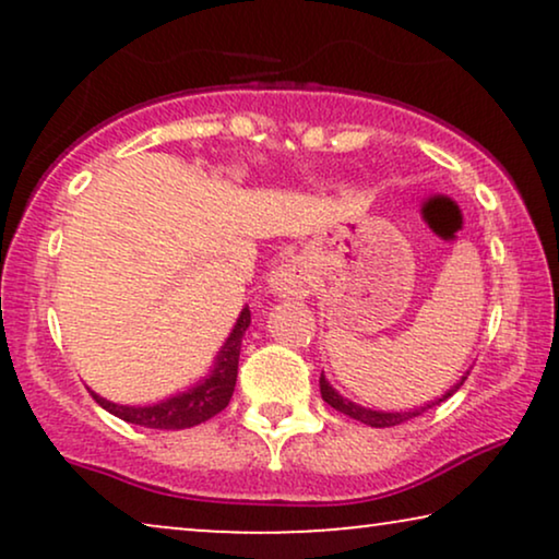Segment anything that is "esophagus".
<instances>
[{"instance_id":"1","label":"esophagus","mask_w":559,"mask_h":559,"mask_svg":"<svg viewBox=\"0 0 559 559\" xmlns=\"http://www.w3.org/2000/svg\"><path fill=\"white\" fill-rule=\"evenodd\" d=\"M270 289L280 297H308L312 293V274L302 259H282L270 272Z\"/></svg>"}]
</instances>
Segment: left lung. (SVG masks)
<instances>
[{"mask_svg":"<svg viewBox=\"0 0 559 559\" xmlns=\"http://www.w3.org/2000/svg\"><path fill=\"white\" fill-rule=\"evenodd\" d=\"M465 377H468V371H465ZM465 377H461V381H457V384L450 386L448 392L440 394L435 402H427V404H423V407L404 409V412H381V409L361 407V404L350 402V400H346V396H341L338 392H335V389L331 386V381H328L323 373H320V394H323V400L331 404L333 409H338V412H343V415L358 419V423H364V425H369V427H394V425L407 423V419H412V417H419V415H423V412H427L430 407H438L440 402H445L448 396H453L457 389L463 386Z\"/></svg>","mask_w":559,"mask_h":559,"instance_id":"8db88e82","label":"left lung"}]
</instances>
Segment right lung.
Here are the masks:
<instances>
[{
    "label": "right lung",
    "instance_id": "1",
    "mask_svg": "<svg viewBox=\"0 0 559 559\" xmlns=\"http://www.w3.org/2000/svg\"><path fill=\"white\" fill-rule=\"evenodd\" d=\"M251 323L249 308H243L236 318V323L224 341V346L218 348L216 358H213L211 371L203 379H198L193 386H188L186 392L170 394L165 400L152 402V404H117L104 400L102 394H94V400L102 404L106 412H111L114 417L124 419V423L152 427V430H186V427H195L218 415L221 409H226V404L231 402L234 386H236V373H239V354H241V338L247 333Z\"/></svg>",
    "mask_w": 559,
    "mask_h": 559
}]
</instances>
